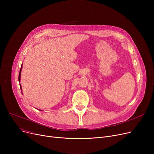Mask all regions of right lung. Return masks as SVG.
I'll use <instances>...</instances> for the list:
<instances>
[{"mask_svg":"<svg viewBox=\"0 0 154 154\" xmlns=\"http://www.w3.org/2000/svg\"><path fill=\"white\" fill-rule=\"evenodd\" d=\"M22 66H21V68H20V72H19V81L20 82V74H21V70H22ZM21 87V86H20ZM20 89H22L21 88V87H20Z\"/></svg>","mask_w":154,"mask_h":154,"instance_id":"right-lung-1","label":"right lung"}]
</instances>
